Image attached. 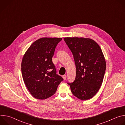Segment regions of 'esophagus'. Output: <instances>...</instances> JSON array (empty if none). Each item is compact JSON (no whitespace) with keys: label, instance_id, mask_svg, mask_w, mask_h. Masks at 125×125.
Here are the masks:
<instances>
[{"label":"esophagus","instance_id":"obj_1","mask_svg":"<svg viewBox=\"0 0 125 125\" xmlns=\"http://www.w3.org/2000/svg\"><path fill=\"white\" fill-rule=\"evenodd\" d=\"M63 79H64V80H66V75H63Z\"/></svg>","mask_w":125,"mask_h":125}]
</instances>
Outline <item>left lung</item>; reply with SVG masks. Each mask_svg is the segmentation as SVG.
Wrapping results in <instances>:
<instances>
[{"label":"left lung","instance_id":"1","mask_svg":"<svg viewBox=\"0 0 125 125\" xmlns=\"http://www.w3.org/2000/svg\"><path fill=\"white\" fill-rule=\"evenodd\" d=\"M64 40L73 53L76 66L74 81L67 83L79 99H91L99 90L105 72L106 62L102 50L90 39L65 38Z\"/></svg>","mask_w":125,"mask_h":125}]
</instances>
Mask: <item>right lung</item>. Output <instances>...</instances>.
<instances>
[{
    "instance_id": "right-lung-1",
    "label": "right lung",
    "mask_w": 125,
    "mask_h": 125,
    "mask_svg": "<svg viewBox=\"0 0 125 125\" xmlns=\"http://www.w3.org/2000/svg\"><path fill=\"white\" fill-rule=\"evenodd\" d=\"M62 38H42L29 48L22 61L24 82L35 98L46 99L54 94L63 78L56 74L52 62L55 48Z\"/></svg>"
}]
</instances>
